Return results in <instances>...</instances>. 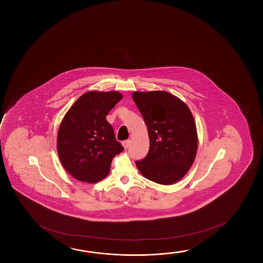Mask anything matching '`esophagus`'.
Wrapping results in <instances>:
<instances>
[{
    "instance_id": "esophagus-1",
    "label": "esophagus",
    "mask_w": 263,
    "mask_h": 263,
    "mask_svg": "<svg viewBox=\"0 0 263 263\" xmlns=\"http://www.w3.org/2000/svg\"><path fill=\"white\" fill-rule=\"evenodd\" d=\"M122 145H123V146H124L125 149H126V148L129 146L130 140H125V141H123V142H122Z\"/></svg>"
}]
</instances>
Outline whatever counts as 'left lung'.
<instances>
[{
  "mask_svg": "<svg viewBox=\"0 0 263 263\" xmlns=\"http://www.w3.org/2000/svg\"><path fill=\"white\" fill-rule=\"evenodd\" d=\"M134 102L147 127L149 151L137 160L143 176L159 184L180 181L194 163L198 139L189 107L167 91H134Z\"/></svg>",
  "mask_w": 263,
  "mask_h": 263,
  "instance_id": "8db88e82",
  "label": "left lung"
}]
</instances>
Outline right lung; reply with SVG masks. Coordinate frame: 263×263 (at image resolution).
<instances>
[{"label":"right lung","mask_w":263,"mask_h":263,"mask_svg":"<svg viewBox=\"0 0 263 263\" xmlns=\"http://www.w3.org/2000/svg\"><path fill=\"white\" fill-rule=\"evenodd\" d=\"M122 98L118 91H88L61 121L57 138L59 158L79 181L93 183L103 180L114 157L124 151L105 118Z\"/></svg>","instance_id":"1"}]
</instances>
